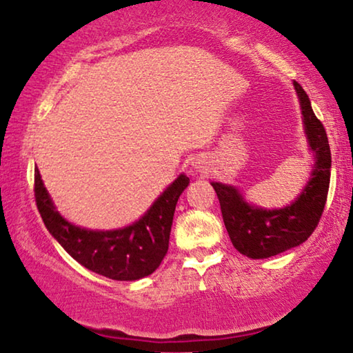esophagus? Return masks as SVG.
Segmentation results:
<instances>
[{"label": "esophagus", "instance_id": "34e87169", "mask_svg": "<svg viewBox=\"0 0 353 353\" xmlns=\"http://www.w3.org/2000/svg\"><path fill=\"white\" fill-rule=\"evenodd\" d=\"M194 163H196V165H194V167L197 168V172H201V173H204V172H205V168H204V167H202V165H199V163H201V162H194Z\"/></svg>", "mask_w": 353, "mask_h": 353}]
</instances>
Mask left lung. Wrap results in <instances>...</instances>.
<instances>
[{"mask_svg":"<svg viewBox=\"0 0 353 353\" xmlns=\"http://www.w3.org/2000/svg\"><path fill=\"white\" fill-rule=\"evenodd\" d=\"M301 103L303 130L315 163L310 178L292 204L283 209H262L249 204L238 188L212 183L231 243L249 259H268L305 243L315 231L325 209L331 178V149L326 130L313 114L310 99L294 81Z\"/></svg>","mask_w":353,"mask_h":353,"instance_id":"8db88e82","label":"left lung"}]
</instances>
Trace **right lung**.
Instances as JSON below:
<instances>
[{
    "instance_id": "obj_1",
    "label": "right lung",
    "mask_w": 353,
    "mask_h": 353,
    "mask_svg": "<svg viewBox=\"0 0 353 353\" xmlns=\"http://www.w3.org/2000/svg\"><path fill=\"white\" fill-rule=\"evenodd\" d=\"M188 185L190 178L181 173L141 219L125 228L86 230L56 210L35 168V201L48 231L80 265L115 281H137L159 268L168 250L176 202Z\"/></svg>"
}]
</instances>
